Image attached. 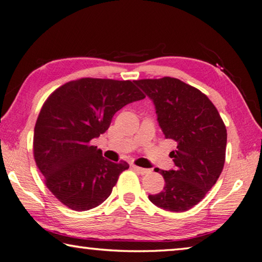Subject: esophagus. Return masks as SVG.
<instances>
[{"mask_svg": "<svg viewBox=\"0 0 262 262\" xmlns=\"http://www.w3.org/2000/svg\"><path fill=\"white\" fill-rule=\"evenodd\" d=\"M132 168L134 169V170H136L137 173H140L141 175H145V174H149L151 170L150 169H146V168H142V167H139V166H136V165H132Z\"/></svg>", "mask_w": 262, "mask_h": 262, "instance_id": "1", "label": "esophagus"}]
</instances>
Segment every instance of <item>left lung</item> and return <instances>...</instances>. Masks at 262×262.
<instances>
[{
    "label": "left lung",
    "mask_w": 262,
    "mask_h": 262,
    "mask_svg": "<svg viewBox=\"0 0 262 262\" xmlns=\"http://www.w3.org/2000/svg\"><path fill=\"white\" fill-rule=\"evenodd\" d=\"M135 83L154 101L166 139L178 144L169 154L177 168L156 170L164 177L165 187L149 199L164 210L184 212L201 202L220 177L226 160L225 122L205 94L179 79Z\"/></svg>",
    "instance_id": "1"
}]
</instances>
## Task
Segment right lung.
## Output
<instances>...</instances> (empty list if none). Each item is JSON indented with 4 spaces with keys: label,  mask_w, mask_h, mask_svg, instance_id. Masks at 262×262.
Listing matches in <instances>:
<instances>
[{
    "label": "right lung",
    "mask_w": 262,
    "mask_h": 262,
    "mask_svg": "<svg viewBox=\"0 0 262 262\" xmlns=\"http://www.w3.org/2000/svg\"><path fill=\"white\" fill-rule=\"evenodd\" d=\"M144 97L130 80L82 78L47 98L34 127L33 154L47 188L61 204L82 212L110 196L129 165L105 159L90 141L107 130L117 111Z\"/></svg>",
    "instance_id": "1"
}]
</instances>
